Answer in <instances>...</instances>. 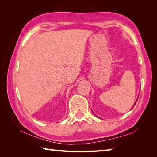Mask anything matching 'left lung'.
Wrapping results in <instances>:
<instances>
[{"instance_id":"left-lung-1","label":"left lung","mask_w":157,"mask_h":157,"mask_svg":"<svg viewBox=\"0 0 157 157\" xmlns=\"http://www.w3.org/2000/svg\"><path fill=\"white\" fill-rule=\"evenodd\" d=\"M135 104H136V102H135ZM135 104H134V105H135Z\"/></svg>"}]
</instances>
